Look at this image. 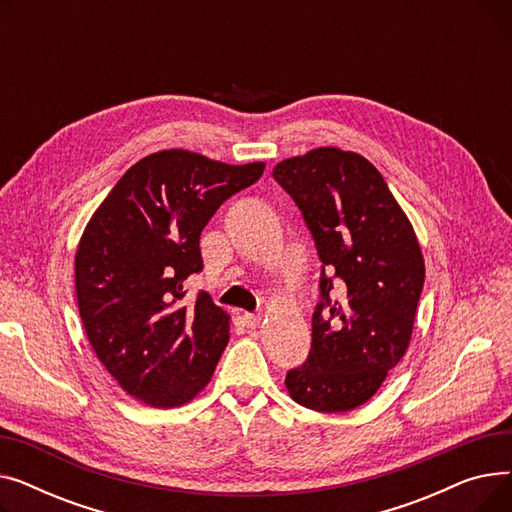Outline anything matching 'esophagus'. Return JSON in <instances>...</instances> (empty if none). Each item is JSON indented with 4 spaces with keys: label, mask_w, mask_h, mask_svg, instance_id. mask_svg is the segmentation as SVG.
Instances as JSON below:
<instances>
[{
    "label": "esophagus",
    "mask_w": 512,
    "mask_h": 512,
    "mask_svg": "<svg viewBox=\"0 0 512 512\" xmlns=\"http://www.w3.org/2000/svg\"><path fill=\"white\" fill-rule=\"evenodd\" d=\"M242 321H245V326H247V328L255 330V328H259V324H261V315L245 313V315H242Z\"/></svg>",
    "instance_id": "34e87169"
}]
</instances>
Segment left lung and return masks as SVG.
I'll return each mask as SVG.
<instances>
[{
    "mask_svg": "<svg viewBox=\"0 0 512 512\" xmlns=\"http://www.w3.org/2000/svg\"><path fill=\"white\" fill-rule=\"evenodd\" d=\"M274 178L303 211L321 259L307 361L286 390L319 413L361 407L405 357L425 280L419 240L371 161L338 147L288 157ZM341 299H329L333 280Z\"/></svg>",
    "mask_w": 512,
    "mask_h": 512,
    "instance_id": "obj_1",
    "label": "left lung"
}]
</instances>
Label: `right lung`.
Segmentation results:
<instances>
[{
    "label": "right lung",
    "mask_w": 512,
    "mask_h": 512,
    "mask_svg": "<svg viewBox=\"0 0 512 512\" xmlns=\"http://www.w3.org/2000/svg\"><path fill=\"white\" fill-rule=\"evenodd\" d=\"M265 170L186 149L137 161L95 209L74 255L78 313L97 359L143 405L174 409L211 380L230 340V315L207 292L184 301L203 270L199 238L211 215Z\"/></svg>",
    "instance_id": "add662e5"
}]
</instances>
